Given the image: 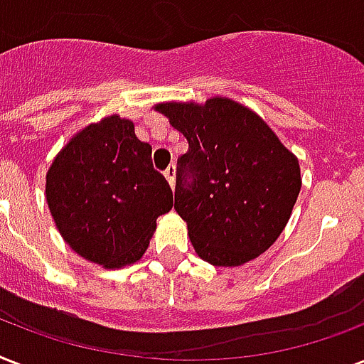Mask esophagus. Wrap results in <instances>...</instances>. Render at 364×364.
Returning a JSON list of instances; mask_svg holds the SVG:
<instances>
[{
    "label": "esophagus",
    "instance_id": "obj_1",
    "mask_svg": "<svg viewBox=\"0 0 364 364\" xmlns=\"http://www.w3.org/2000/svg\"><path fill=\"white\" fill-rule=\"evenodd\" d=\"M164 177L168 179V183H170V187L173 188V185H176V166H168L164 171Z\"/></svg>",
    "mask_w": 364,
    "mask_h": 364
}]
</instances>
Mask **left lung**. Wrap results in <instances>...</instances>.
Segmentation results:
<instances>
[{
  "mask_svg": "<svg viewBox=\"0 0 364 364\" xmlns=\"http://www.w3.org/2000/svg\"><path fill=\"white\" fill-rule=\"evenodd\" d=\"M154 111L188 141L176 211L196 255L213 266H242L264 253L299 198V159L255 111L230 98L166 102Z\"/></svg>",
  "mask_w": 364,
  "mask_h": 364,
  "instance_id": "1",
  "label": "left lung"
}]
</instances>
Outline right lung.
<instances>
[{
  "instance_id": "obj_1",
  "label": "right lung",
  "mask_w": 364,
  "mask_h": 364,
  "mask_svg": "<svg viewBox=\"0 0 364 364\" xmlns=\"http://www.w3.org/2000/svg\"><path fill=\"white\" fill-rule=\"evenodd\" d=\"M45 198L64 242L102 268L141 259L156 219L173 205L170 185L151 164V145L117 113L85 126L54 156Z\"/></svg>"
}]
</instances>
